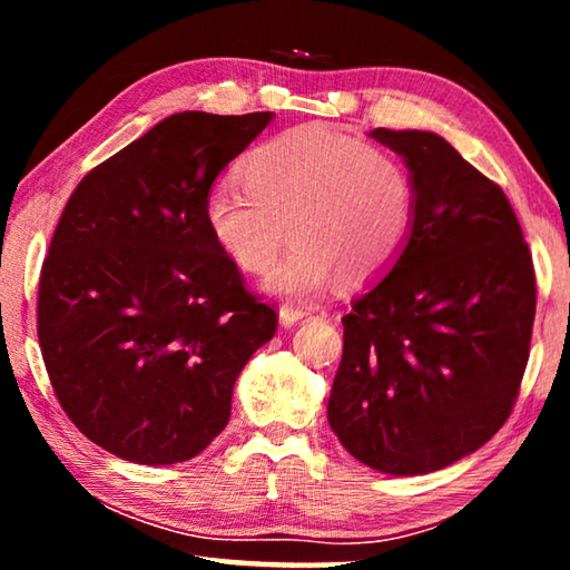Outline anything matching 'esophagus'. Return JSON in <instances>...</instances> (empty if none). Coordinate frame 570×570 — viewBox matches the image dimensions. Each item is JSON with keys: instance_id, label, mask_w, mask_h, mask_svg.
<instances>
[{"instance_id": "esophagus-1", "label": "esophagus", "mask_w": 570, "mask_h": 570, "mask_svg": "<svg viewBox=\"0 0 570 570\" xmlns=\"http://www.w3.org/2000/svg\"><path fill=\"white\" fill-rule=\"evenodd\" d=\"M308 312L304 306H282L278 308V322H282L284 326H292L296 324L298 320H304Z\"/></svg>"}]
</instances>
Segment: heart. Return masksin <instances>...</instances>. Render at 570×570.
Listing matches in <instances>:
<instances>
[{
    "mask_svg": "<svg viewBox=\"0 0 570 570\" xmlns=\"http://www.w3.org/2000/svg\"><path fill=\"white\" fill-rule=\"evenodd\" d=\"M244 188L206 200V226L230 264L262 274L264 288L312 298L334 282L362 284L397 262L414 216L412 173L394 153L330 125H302L262 142L240 166Z\"/></svg>",
    "mask_w": 570,
    "mask_h": 570,
    "instance_id": "heart-1",
    "label": "heart"
}]
</instances>
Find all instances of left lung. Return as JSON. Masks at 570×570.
Wrapping results in <instances>:
<instances>
[{"mask_svg":"<svg viewBox=\"0 0 570 570\" xmlns=\"http://www.w3.org/2000/svg\"><path fill=\"white\" fill-rule=\"evenodd\" d=\"M414 183L410 238L352 302L326 417L350 455L424 475L503 428L535 320L533 258L505 193L428 130L370 132Z\"/></svg>","mask_w":570,"mask_h":570,"instance_id":"1","label":"left lung"}]
</instances>
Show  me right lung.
I'll return each mask as SVG.
<instances>
[{
	"label": "right lung",
	"instance_id": "1",
	"mask_svg": "<svg viewBox=\"0 0 570 570\" xmlns=\"http://www.w3.org/2000/svg\"><path fill=\"white\" fill-rule=\"evenodd\" d=\"M274 112H176L92 168L55 228L37 336L67 417L138 465L204 452L276 332L206 226L210 186Z\"/></svg>",
	"mask_w": 570,
	"mask_h": 570
}]
</instances>
